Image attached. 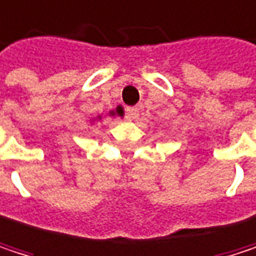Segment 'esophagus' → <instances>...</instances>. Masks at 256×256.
I'll use <instances>...</instances> for the list:
<instances>
[{"label":"esophagus","instance_id":"esophagus-1","mask_svg":"<svg viewBox=\"0 0 256 256\" xmlns=\"http://www.w3.org/2000/svg\"><path fill=\"white\" fill-rule=\"evenodd\" d=\"M138 108L137 107H131V108H128V112H126V118L130 119V120H137L138 119Z\"/></svg>","mask_w":256,"mask_h":256}]
</instances>
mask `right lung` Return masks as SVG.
Here are the masks:
<instances>
[{"label":"right lung","instance_id":"obj_1","mask_svg":"<svg viewBox=\"0 0 256 256\" xmlns=\"http://www.w3.org/2000/svg\"><path fill=\"white\" fill-rule=\"evenodd\" d=\"M108 114H110V116H114V114H118V116H124V108H122L120 106H118V107H116V110H112ZM98 119H100V116H98Z\"/></svg>","mask_w":256,"mask_h":256}]
</instances>
